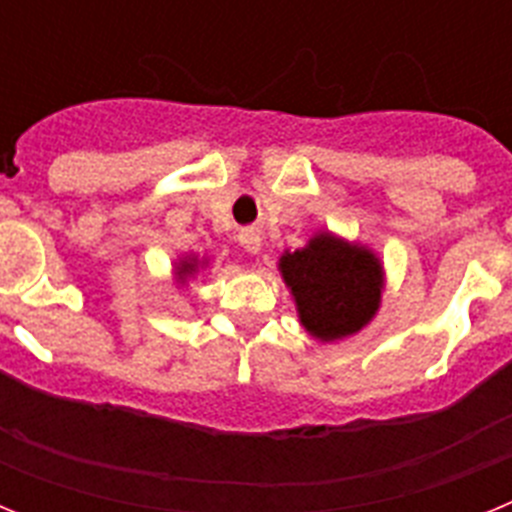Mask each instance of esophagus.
I'll return each instance as SVG.
<instances>
[{
  "mask_svg": "<svg viewBox=\"0 0 512 512\" xmlns=\"http://www.w3.org/2000/svg\"><path fill=\"white\" fill-rule=\"evenodd\" d=\"M238 238H241V246L246 248L248 253H259L261 246H264V235H261V230H256V228L241 230V235H238Z\"/></svg>",
  "mask_w": 512,
  "mask_h": 512,
  "instance_id": "obj_1",
  "label": "esophagus"
}]
</instances>
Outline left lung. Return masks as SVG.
Wrapping results in <instances>:
<instances>
[{
	"label": "left lung",
	"mask_w": 512,
	"mask_h": 512,
	"mask_svg": "<svg viewBox=\"0 0 512 512\" xmlns=\"http://www.w3.org/2000/svg\"><path fill=\"white\" fill-rule=\"evenodd\" d=\"M279 271L295 297L300 323L323 343L359 333L382 302L384 271L377 256L330 233L284 253Z\"/></svg>",
	"instance_id": "1"
}]
</instances>
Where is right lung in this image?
Listing matches in <instances>:
<instances>
[{"label":"right lung","instance_id":"right-lung-1","mask_svg":"<svg viewBox=\"0 0 512 512\" xmlns=\"http://www.w3.org/2000/svg\"><path fill=\"white\" fill-rule=\"evenodd\" d=\"M200 266H205V259H194V256H187V259H182L179 264H176V277L179 279H187V277H194L197 271H200Z\"/></svg>","mask_w":512,"mask_h":512}]
</instances>
